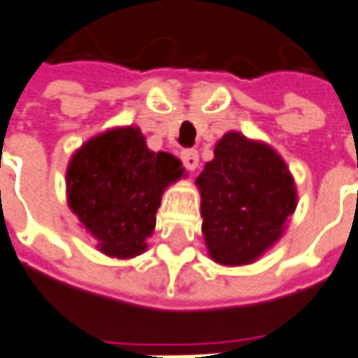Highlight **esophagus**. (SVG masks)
I'll return each mask as SVG.
<instances>
[{"mask_svg": "<svg viewBox=\"0 0 358 358\" xmlns=\"http://www.w3.org/2000/svg\"><path fill=\"white\" fill-rule=\"evenodd\" d=\"M182 162H184V166H186L189 172H194L199 164L198 152H196V150H186V152L182 155Z\"/></svg>", "mask_w": 358, "mask_h": 358, "instance_id": "1", "label": "esophagus"}]
</instances>
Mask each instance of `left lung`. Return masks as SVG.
Listing matches in <instances>:
<instances>
[{"label": "left lung", "instance_id": "1", "mask_svg": "<svg viewBox=\"0 0 358 358\" xmlns=\"http://www.w3.org/2000/svg\"><path fill=\"white\" fill-rule=\"evenodd\" d=\"M196 186L208 255L221 266H245L272 249L298 206L288 164L262 141L229 131L217 141Z\"/></svg>", "mask_w": 358, "mask_h": 358}]
</instances>
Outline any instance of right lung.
I'll return each instance as SVG.
<instances>
[{"label":"right lung","instance_id":"add662e5","mask_svg":"<svg viewBox=\"0 0 358 358\" xmlns=\"http://www.w3.org/2000/svg\"><path fill=\"white\" fill-rule=\"evenodd\" d=\"M184 174L170 152L147 147L141 129L113 127L70 157L66 201L99 252L127 261L147 250L164 189Z\"/></svg>","mask_w":358,"mask_h":358}]
</instances>
